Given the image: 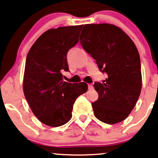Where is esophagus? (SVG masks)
I'll list each match as a JSON object with an SVG mask.
<instances>
[{
	"label": "esophagus",
	"instance_id": "1",
	"mask_svg": "<svg viewBox=\"0 0 158 158\" xmlns=\"http://www.w3.org/2000/svg\"><path fill=\"white\" fill-rule=\"evenodd\" d=\"M88 89L89 90H91V89H93V86L92 84H89L88 85Z\"/></svg>",
	"mask_w": 158,
	"mask_h": 158
}]
</instances>
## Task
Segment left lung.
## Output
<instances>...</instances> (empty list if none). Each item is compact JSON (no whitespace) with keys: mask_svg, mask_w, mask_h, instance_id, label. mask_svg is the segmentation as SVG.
<instances>
[{"mask_svg":"<svg viewBox=\"0 0 158 158\" xmlns=\"http://www.w3.org/2000/svg\"><path fill=\"white\" fill-rule=\"evenodd\" d=\"M83 48L107 74L94 88L98 98L94 114L107 124L123 121L134 109L142 88L140 58L134 42L119 27L109 24H85L80 37Z\"/></svg>","mask_w":158,"mask_h":158,"instance_id":"8db88e82","label":"left lung"}]
</instances>
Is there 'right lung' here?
Masks as SVG:
<instances>
[{
	"label": "right lung",
	"instance_id": "right-lung-1",
	"mask_svg": "<svg viewBox=\"0 0 158 158\" xmlns=\"http://www.w3.org/2000/svg\"><path fill=\"white\" fill-rule=\"evenodd\" d=\"M83 25L50 29L37 39L28 52L24 69V96L33 114L51 127L65 125L72 118L74 103L86 93V83L63 81L69 72L67 53L78 42Z\"/></svg>",
	"mask_w": 158,
	"mask_h": 158
}]
</instances>
